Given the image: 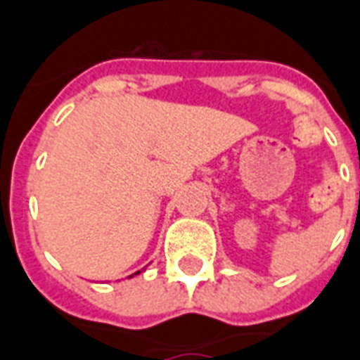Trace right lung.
I'll return each instance as SVG.
<instances>
[{
  "label": "right lung",
  "instance_id": "right-lung-1",
  "mask_svg": "<svg viewBox=\"0 0 360 360\" xmlns=\"http://www.w3.org/2000/svg\"><path fill=\"white\" fill-rule=\"evenodd\" d=\"M142 271H144V269H140V271H136V273H132V275H139V273H142ZM132 275H131V277H132Z\"/></svg>",
  "mask_w": 360,
  "mask_h": 360
}]
</instances>
